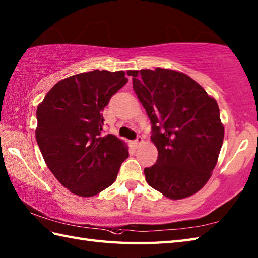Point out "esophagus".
<instances>
[{
  "instance_id": "34e87169",
  "label": "esophagus",
  "mask_w": 258,
  "mask_h": 258,
  "mask_svg": "<svg viewBox=\"0 0 258 258\" xmlns=\"http://www.w3.org/2000/svg\"><path fill=\"white\" fill-rule=\"evenodd\" d=\"M142 143H143V138H142V136H138V138H136V140L134 141V144L136 146H139Z\"/></svg>"
}]
</instances>
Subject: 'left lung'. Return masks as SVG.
I'll list each match as a JSON object with an SVG mask.
<instances>
[{"mask_svg": "<svg viewBox=\"0 0 258 258\" xmlns=\"http://www.w3.org/2000/svg\"><path fill=\"white\" fill-rule=\"evenodd\" d=\"M133 89L152 123L158 151L144 168L146 182L171 200L197 193L217 163L224 126L215 98L188 75L156 68L128 71Z\"/></svg>", "mask_w": 258, "mask_h": 258, "instance_id": "left-lung-1", "label": "left lung"}]
</instances>
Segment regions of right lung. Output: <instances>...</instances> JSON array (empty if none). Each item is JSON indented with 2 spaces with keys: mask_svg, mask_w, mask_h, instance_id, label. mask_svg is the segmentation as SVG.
<instances>
[{
  "mask_svg": "<svg viewBox=\"0 0 258 258\" xmlns=\"http://www.w3.org/2000/svg\"><path fill=\"white\" fill-rule=\"evenodd\" d=\"M127 81L124 71L72 75L54 85L37 106V145L47 167L71 193L91 197L107 188L128 157L123 141L102 134V111Z\"/></svg>",
  "mask_w": 258,
  "mask_h": 258,
  "instance_id": "obj_1",
  "label": "right lung"
}]
</instances>
